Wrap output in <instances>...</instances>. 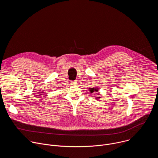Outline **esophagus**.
<instances>
[{
    "mask_svg": "<svg viewBox=\"0 0 158 158\" xmlns=\"http://www.w3.org/2000/svg\"><path fill=\"white\" fill-rule=\"evenodd\" d=\"M71 84H72V85H76L77 84V81H71Z\"/></svg>",
    "mask_w": 158,
    "mask_h": 158,
    "instance_id": "1",
    "label": "esophagus"
}]
</instances>
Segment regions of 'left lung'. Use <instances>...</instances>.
I'll list each match as a JSON object with an SVG mask.
<instances>
[{"label":"left lung","mask_w":158,"mask_h":158,"mask_svg":"<svg viewBox=\"0 0 158 158\" xmlns=\"http://www.w3.org/2000/svg\"><path fill=\"white\" fill-rule=\"evenodd\" d=\"M89 91L91 92V93H96V94H99V88H98V87H92V88H89ZM100 96H98V97H96V99H100Z\"/></svg>","instance_id":"1"}]
</instances>
